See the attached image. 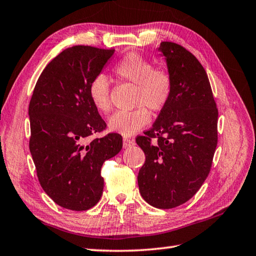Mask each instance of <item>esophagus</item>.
<instances>
[{
    "label": "esophagus",
    "mask_w": 256,
    "mask_h": 256,
    "mask_svg": "<svg viewBox=\"0 0 256 256\" xmlns=\"http://www.w3.org/2000/svg\"><path fill=\"white\" fill-rule=\"evenodd\" d=\"M135 144V142L133 140H130V138H123V148H131V146H133Z\"/></svg>",
    "instance_id": "34e87169"
}]
</instances>
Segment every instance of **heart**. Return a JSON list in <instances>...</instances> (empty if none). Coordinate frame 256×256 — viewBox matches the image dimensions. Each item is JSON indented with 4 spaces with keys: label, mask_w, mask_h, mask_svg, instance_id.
<instances>
[{
    "label": "heart",
    "mask_w": 256,
    "mask_h": 256,
    "mask_svg": "<svg viewBox=\"0 0 256 256\" xmlns=\"http://www.w3.org/2000/svg\"><path fill=\"white\" fill-rule=\"evenodd\" d=\"M122 82L135 86L134 106L131 112H118L108 120L112 132L132 136L150 123L148 108L153 113H160L167 106L172 92V76L165 67H154L150 59L138 52H130L113 69ZM89 96L98 111L106 114L111 111L110 81L104 74H99L91 81Z\"/></svg>",
    "instance_id": "1"
}]
</instances>
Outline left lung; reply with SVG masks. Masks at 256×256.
Segmentation results:
<instances>
[{
  "label": "left lung",
  "mask_w": 256,
  "mask_h": 256,
  "mask_svg": "<svg viewBox=\"0 0 256 256\" xmlns=\"http://www.w3.org/2000/svg\"><path fill=\"white\" fill-rule=\"evenodd\" d=\"M158 50L172 76V92L153 128L136 138L146 156L138 182L146 202L172 209L194 197L209 175L218 108L206 70L192 52L172 42H162Z\"/></svg>",
  "instance_id": "obj_1"
}]
</instances>
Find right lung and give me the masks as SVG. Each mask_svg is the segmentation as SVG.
Instances as JSON below:
<instances>
[{
    "mask_svg": "<svg viewBox=\"0 0 256 256\" xmlns=\"http://www.w3.org/2000/svg\"><path fill=\"white\" fill-rule=\"evenodd\" d=\"M114 50L72 46L42 70L32 91L28 116L30 150L44 192L64 209L84 211L98 204L104 180L101 167L122 150V136L108 133L89 96L91 81Z\"/></svg>",
    "mask_w": 256,
    "mask_h": 256,
    "instance_id": "1",
    "label": "right lung"
}]
</instances>
